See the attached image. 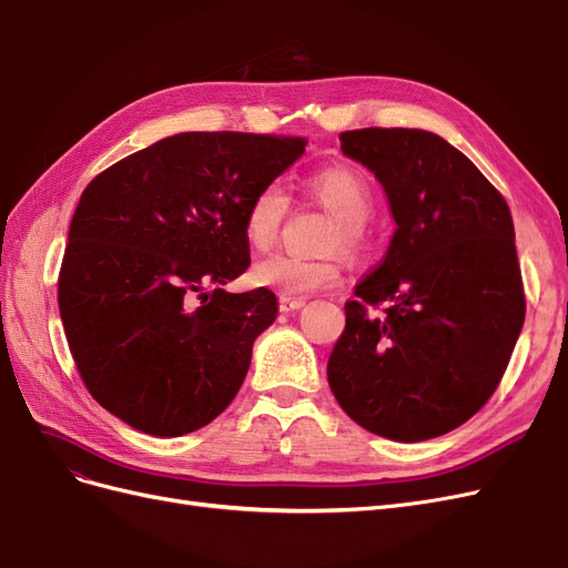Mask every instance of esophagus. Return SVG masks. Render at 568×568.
Listing matches in <instances>:
<instances>
[{
  "label": "esophagus",
  "instance_id": "obj_1",
  "mask_svg": "<svg viewBox=\"0 0 568 568\" xmlns=\"http://www.w3.org/2000/svg\"><path fill=\"white\" fill-rule=\"evenodd\" d=\"M305 305L303 298H291V296H280V311L282 313H296Z\"/></svg>",
  "mask_w": 568,
  "mask_h": 568
}]
</instances>
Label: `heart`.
<instances>
[{"mask_svg":"<svg viewBox=\"0 0 568 568\" xmlns=\"http://www.w3.org/2000/svg\"><path fill=\"white\" fill-rule=\"evenodd\" d=\"M311 192L326 211L336 217V227L329 239V248L357 253L365 246L367 225L372 213V189L351 168H324L307 180ZM288 209V199L280 184H265L257 189L244 213L246 242L265 251L274 242ZM253 277L261 286H270L284 296H311L315 291L332 288L341 280V270L334 261H305L298 255L277 253L253 267Z\"/></svg>","mask_w":568,"mask_h":568,"instance_id":"obj_1","label":"heart"}]
</instances>
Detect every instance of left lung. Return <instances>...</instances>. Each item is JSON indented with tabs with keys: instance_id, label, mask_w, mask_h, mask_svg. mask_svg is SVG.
Instances as JSON below:
<instances>
[{
	"instance_id": "obj_1",
	"label": "left lung",
	"mask_w": 568,
	"mask_h": 568,
	"mask_svg": "<svg viewBox=\"0 0 568 568\" xmlns=\"http://www.w3.org/2000/svg\"><path fill=\"white\" fill-rule=\"evenodd\" d=\"M338 140L384 186L395 232L346 303L326 379L343 412L376 436H443L486 405L521 334L509 205L434 132L367 128ZM379 302L387 315L372 318L366 305Z\"/></svg>"
}]
</instances>
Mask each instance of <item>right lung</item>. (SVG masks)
<instances>
[{"label": "right lung", "instance_id": "1", "mask_svg": "<svg viewBox=\"0 0 568 568\" xmlns=\"http://www.w3.org/2000/svg\"><path fill=\"white\" fill-rule=\"evenodd\" d=\"M303 136L182 132L84 189L68 230L59 311L92 398L136 432L211 424L242 388L253 341L277 317L251 265L244 213L305 153Z\"/></svg>", "mask_w": 568, "mask_h": 568}]
</instances>
